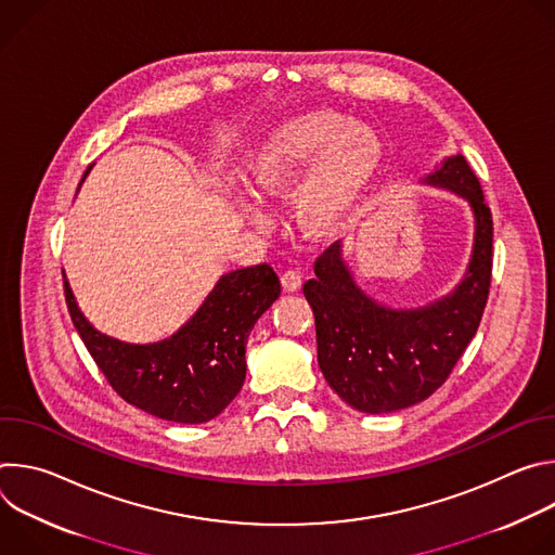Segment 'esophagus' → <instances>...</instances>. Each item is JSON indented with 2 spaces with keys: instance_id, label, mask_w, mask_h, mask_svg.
I'll use <instances>...</instances> for the list:
<instances>
[{
  "instance_id": "1",
  "label": "esophagus",
  "mask_w": 555,
  "mask_h": 555,
  "mask_svg": "<svg viewBox=\"0 0 555 555\" xmlns=\"http://www.w3.org/2000/svg\"><path fill=\"white\" fill-rule=\"evenodd\" d=\"M300 283H302V279H300V274L296 270H285L281 274V285H283L285 292H296L300 287Z\"/></svg>"
}]
</instances>
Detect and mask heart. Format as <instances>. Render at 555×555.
Here are the masks:
<instances>
[{"mask_svg": "<svg viewBox=\"0 0 555 555\" xmlns=\"http://www.w3.org/2000/svg\"><path fill=\"white\" fill-rule=\"evenodd\" d=\"M384 163V140L366 122L309 109L274 125L248 155L246 176L259 195H292V217L309 240H330L353 215ZM240 202L263 223L250 199Z\"/></svg>", "mask_w": 555, "mask_h": 555, "instance_id": "1", "label": "heart"}]
</instances>
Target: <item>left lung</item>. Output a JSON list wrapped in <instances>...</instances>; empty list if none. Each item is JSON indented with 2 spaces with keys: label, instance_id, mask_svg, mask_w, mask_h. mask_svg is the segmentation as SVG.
Returning <instances> with one entry per match:
<instances>
[{
  "label": "left lung",
  "instance_id": "obj_1",
  "mask_svg": "<svg viewBox=\"0 0 555 555\" xmlns=\"http://www.w3.org/2000/svg\"><path fill=\"white\" fill-rule=\"evenodd\" d=\"M420 184L450 191L469 204L474 240L461 281L422 307H388L369 296L334 244L302 285L313 309L319 366L338 398L369 415L402 411L448 379L474 338L492 279V212L461 153L448 155Z\"/></svg>",
  "mask_w": 555,
  "mask_h": 555
}]
</instances>
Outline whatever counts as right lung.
<instances>
[{"label":"right lung","instance_id":"obj_1","mask_svg":"<svg viewBox=\"0 0 555 555\" xmlns=\"http://www.w3.org/2000/svg\"><path fill=\"white\" fill-rule=\"evenodd\" d=\"M90 171L92 165L81 184ZM63 283L72 323L112 388L131 406L173 424L210 422L236 398L246 379L248 336L281 294L268 263L232 270L176 334L135 345L99 332L67 279Z\"/></svg>","mask_w":555,"mask_h":555}]
</instances>
